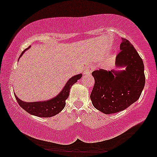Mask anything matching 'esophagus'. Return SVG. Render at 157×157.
I'll list each match as a JSON object with an SVG mask.
<instances>
[{
    "label": "esophagus",
    "mask_w": 157,
    "mask_h": 157,
    "mask_svg": "<svg viewBox=\"0 0 157 157\" xmlns=\"http://www.w3.org/2000/svg\"><path fill=\"white\" fill-rule=\"evenodd\" d=\"M89 74H91V71H90L89 68H87V69L85 70L84 75H89Z\"/></svg>",
    "instance_id": "1"
}]
</instances>
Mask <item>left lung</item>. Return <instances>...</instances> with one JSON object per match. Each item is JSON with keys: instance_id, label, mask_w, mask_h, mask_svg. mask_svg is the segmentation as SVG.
I'll return each instance as SVG.
<instances>
[{"instance_id": "left-lung-1", "label": "left lung", "mask_w": 157, "mask_h": 157, "mask_svg": "<svg viewBox=\"0 0 157 157\" xmlns=\"http://www.w3.org/2000/svg\"><path fill=\"white\" fill-rule=\"evenodd\" d=\"M117 67L122 71H94V86L90 98L94 107L105 114L123 111L140 98L145 82L143 61L134 46L122 38Z\"/></svg>"}]
</instances>
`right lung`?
<instances>
[{"label":"right lung","mask_w":157,"mask_h":157,"mask_svg":"<svg viewBox=\"0 0 157 157\" xmlns=\"http://www.w3.org/2000/svg\"><path fill=\"white\" fill-rule=\"evenodd\" d=\"M28 48H29V47L26 48L21 53L20 57ZM81 77H82V75L79 74L70 78L60 94L49 100L33 102H23L17 98V97L15 94V98L20 106L30 114L39 117H51L60 113L64 109L66 105V100L69 95L70 89L73 84H75L79 79L81 78Z\"/></svg>","instance_id":"right-lung-1"}]
</instances>
